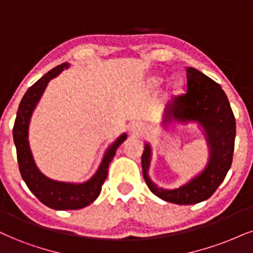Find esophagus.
Segmentation results:
<instances>
[{
	"label": "esophagus",
	"mask_w": 253,
	"mask_h": 253,
	"mask_svg": "<svg viewBox=\"0 0 253 253\" xmlns=\"http://www.w3.org/2000/svg\"><path fill=\"white\" fill-rule=\"evenodd\" d=\"M130 133L136 137L144 136L146 133V126L143 123H139V122H137V123H132L131 126H130Z\"/></svg>",
	"instance_id": "34e87169"
}]
</instances>
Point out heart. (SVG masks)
Here are the masks:
<instances>
[{
  "mask_svg": "<svg viewBox=\"0 0 253 253\" xmlns=\"http://www.w3.org/2000/svg\"><path fill=\"white\" fill-rule=\"evenodd\" d=\"M163 79L162 77H154V79L151 80V86L152 88H158V86L162 85V83H163ZM180 88H182V82L180 81H174L172 83V85H171V89H170V92L171 95L174 96L177 95L180 91Z\"/></svg>",
  "mask_w": 253,
  "mask_h": 253,
  "instance_id": "heart-1",
  "label": "heart"
}]
</instances>
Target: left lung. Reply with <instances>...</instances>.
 I'll return each instance as SVG.
<instances>
[{
    "mask_svg": "<svg viewBox=\"0 0 253 253\" xmlns=\"http://www.w3.org/2000/svg\"><path fill=\"white\" fill-rule=\"evenodd\" d=\"M186 93L174 97L167 108L162 126L172 121L197 122L209 146V162L201 173L177 189L158 188L149 177L151 148L145 143L142 170L146 185L165 202L179 205L197 204L210 198L231 168L236 138V120L224 90L195 68H186Z\"/></svg>",
    "mask_w": 253,
    "mask_h": 253,
    "instance_id": "obj_1",
    "label": "left lung"
}]
</instances>
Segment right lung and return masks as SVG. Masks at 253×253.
I'll return each mask as SVG.
<instances>
[{"instance_id": "1", "label": "right lung", "mask_w": 253, "mask_h": 253, "mask_svg": "<svg viewBox=\"0 0 253 253\" xmlns=\"http://www.w3.org/2000/svg\"><path fill=\"white\" fill-rule=\"evenodd\" d=\"M69 65L67 62L57 65L28 89L18 105L16 120L12 129L22 178L40 202L54 210H79L91 204L101 193L102 185L108 176L109 164L111 163L112 158L116 154L117 148L126 139V133H123L109 146L96 173L84 183L58 182L48 178L39 170L28 141V130H29L31 115L50 80L57 76L61 71L68 69Z\"/></svg>"}]
</instances>
